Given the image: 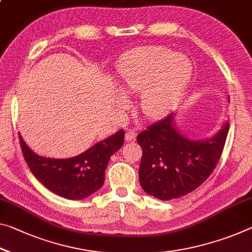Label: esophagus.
Masks as SVG:
<instances>
[{"mask_svg":"<svg viewBox=\"0 0 252 252\" xmlns=\"http://www.w3.org/2000/svg\"><path fill=\"white\" fill-rule=\"evenodd\" d=\"M135 137H137V133H135L133 130H127L126 131V141L134 140Z\"/></svg>","mask_w":252,"mask_h":252,"instance_id":"esophagus-1","label":"esophagus"}]
</instances>
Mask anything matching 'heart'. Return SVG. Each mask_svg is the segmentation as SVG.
I'll return each mask as SVG.
<instances>
[{
    "label": "heart",
    "mask_w": 252,
    "mask_h": 252,
    "mask_svg": "<svg viewBox=\"0 0 252 252\" xmlns=\"http://www.w3.org/2000/svg\"><path fill=\"white\" fill-rule=\"evenodd\" d=\"M190 74L189 58L156 46L133 50L118 67L120 90L123 94L143 90L140 110L149 119L160 118L176 105Z\"/></svg>",
    "instance_id": "1"
}]
</instances>
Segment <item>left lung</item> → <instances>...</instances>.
Listing matches in <instances>:
<instances>
[{"mask_svg": "<svg viewBox=\"0 0 252 252\" xmlns=\"http://www.w3.org/2000/svg\"><path fill=\"white\" fill-rule=\"evenodd\" d=\"M229 131V121L205 140H190L175 126V113L167 114L142 131L139 179L142 189L161 201L178 198L196 189L217 167Z\"/></svg>", "mask_w": 252, "mask_h": 252, "instance_id": "left-lung-1", "label": "left lung"}]
</instances>
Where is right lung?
<instances>
[{"instance_id": "add662e5", "label": "right lung", "mask_w": 252, "mask_h": 252, "mask_svg": "<svg viewBox=\"0 0 252 252\" xmlns=\"http://www.w3.org/2000/svg\"><path fill=\"white\" fill-rule=\"evenodd\" d=\"M22 153L31 173L53 193L68 199H83L104 184L105 169L111 156L123 146L125 131L97 142L76 157L54 159L39 156L19 135Z\"/></svg>"}]
</instances>
